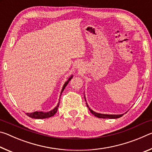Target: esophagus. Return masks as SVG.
Returning <instances> with one entry per match:
<instances>
[{
    "label": "esophagus",
    "instance_id": "esophagus-1",
    "mask_svg": "<svg viewBox=\"0 0 152 152\" xmlns=\"http://www.w3.org/2000/svg\"><path fill=\"white\" fill-rule=\"evenodd\" d=\"M76 68H78L80 71L83 70V66H82V64L81 63H78V64H77Z\"/></svg>",
    "mask_w": 152,
    "mask_h": 152
}]
</instances>
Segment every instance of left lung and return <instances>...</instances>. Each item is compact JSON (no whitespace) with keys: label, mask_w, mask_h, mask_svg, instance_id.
<instances>
[{"label":"left lung","mask_w":152,"mask_h":152,"mask_svg":"<svg viewBox=\"0 0 152 152\" xmlns=\"http://www.w3.org/2000/svg\"><path fill=\"white\" fill-rule=\"evenodd\" d=\"M84 99H85V101H86V98L84 96ZM86 106L88 107V109L91 113H92V115H94L95 117H96L98 118H102V119H117V118H119L121 117H122L123 114H121V115H107V114H101V113H98L94 112V110H92L91 108L88 107V103L86 102Z\"/></svg>","instance_id":"left-lung-1"}]
</instances>
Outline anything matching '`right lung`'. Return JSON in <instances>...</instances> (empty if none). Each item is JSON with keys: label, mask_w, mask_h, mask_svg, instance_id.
Masks as SVG:
<instances>
[{"label": "right lung", "mask_w": 152, "mask_h": 152, "mask_svg": "<svg viewBox=\"0 0 152 152\" xmlns=\"http://www.w3.org/2000/svg\"><path fill=\"white\" fill-rule=\"evenodd\" d=\"M73 78V75H72L70 78H68V80H67L65 83H64V86L62 87V89H61V94H60V96H61V94L62 93L64 90L65 89L66 86L68 85V82L70 81V80ZM60 100H59V102L57 104V106H56L54 109L53 110H50V111L49 112H43V111H35V112H33V113H27L26 115L27 116H29V117H31V118H34V119H46V118H49V117H51L54 115L58 111V107H59V105H60Z\"/></svg>", "instance_id": "1"}]
</instances>
